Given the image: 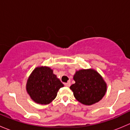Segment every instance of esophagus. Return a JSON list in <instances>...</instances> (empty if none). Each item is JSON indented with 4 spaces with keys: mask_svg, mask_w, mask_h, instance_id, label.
<instances>
[{
    "mask_svg": "<svg viewBox=\"0 0 130 130\" xmlns=\"http://www.w3.org/2000/svg\"><path fill=\"white\" fill-rule=\"evenodd\" d=\"M65 86H66V87H70V82H67V83L65 84Z\"/></svg>",
    "mask_w": 130,
    "mask_h": 130,
    "instance_id": "1",
    "label": "esophagus"
}]
</instances>
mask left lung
<instances>
[{"label": "left lung", "instance_id": "8db88e82", "mask_svg": "<svg viewBox=\"0 0 130 130\" xmlns=\"http://www.w3.org/2000/svg\"><path fill=\"white\" fill-rule=\"evenodd\" d=\"M75 83L70 87L75 98L82 104L92 105L101 100L107 85L100 74L94 69H82L73 75Z\"/></svg>", "mask_w": 130, "mask_h": 130}]
</instances>
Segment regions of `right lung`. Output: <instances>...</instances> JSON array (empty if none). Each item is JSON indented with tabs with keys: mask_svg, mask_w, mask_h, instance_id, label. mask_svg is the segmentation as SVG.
Returning <instances> with one entry per match:
<instances>
[{
	"mask_svg": "<svg viewBox=\"0 0 130 130\" xmlns=\"http://www.w3.org/2000/svg\"><path fill=\"white\" fill-rule=\"evenodd\" d=\"M63 84L48 67H36L27 79L26 90L31 99L40 104H48L55 99Z\"/></svg>",
	"mask_w": 130,
	"mask_h": 130,
	"instance_id": "1",
	"label": "right lung"
}]
</instances>
